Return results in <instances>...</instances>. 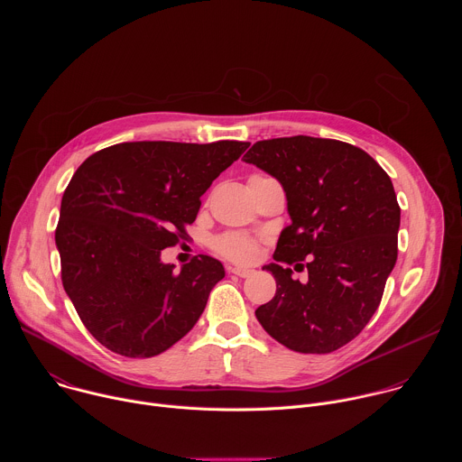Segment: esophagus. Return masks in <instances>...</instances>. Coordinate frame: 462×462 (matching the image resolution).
<instances>
[{
	"mask_svg": "<svg viewBox=\"0 0 462 462\" xmlns=\"http://www.w3.org/2000/svg\"><path fill=\"white\" fill-rule=\"evenodd\" d=\"M228 273H230V274H236V276H239V278H246L252 271H250V269H243V267H228Z\"/></svg>",
	"mask_w": 462,
	"mask_h": 462,
	"instance_id": "obj_1",
	"label": "esophagus"
}]
</instances>
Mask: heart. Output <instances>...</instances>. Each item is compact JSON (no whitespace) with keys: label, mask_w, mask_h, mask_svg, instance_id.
<instances>
[{"label":"heart","mask_w":462,"mask_h":462,"mask_svg":"<svg viewBox=\"0 0 462 462\" xmlns=\"http://www.w3.org/2000/svg\"><path fill=\"white\" fill-rule=\"evenodd\" d=\"M217 248H219V252H223L225 255H228L236 261L252 259L254 250H255L254 243L248 237L237 236V234H228V236L221 237L219 243H217Z\"/></svg>","instance_id":"1"}]
</instances>
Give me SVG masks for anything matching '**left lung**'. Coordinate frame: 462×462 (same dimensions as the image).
<instances>
[{
	"label": "left lung",
	"mask_w": 462,
	"mask_h": 462,
	"mask_svg": "<svg viewBox=\"0 0 462 462\" xmlns=\"http://www.w3.org/2000/svg\"><path fill=\"white\" fill-rule=\"evenodd\" d=\"M245 162L280 180L291 225L263 269L276 296L255 309L263 328L298 353H333L360 335L397 263L401 207L389 175L364 150L316 137L255 143ZM307 260L310 280L286 265ZM302 267V266H301Z\"/></svg>",
	"instance_id": "left-lung-1"
}]
</instances>
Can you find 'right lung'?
<instances>
[{
	"label": "right lung",
	"mask_w": 462,
	"mask_h": 462,
	"mask_svg": "<svg viewBox=\"0 0 462 462\" xmlns=\"http://www.w3.org/2000/svg\"><path fill=\"white\" fill-rule=\"evenodd\" d=\"M250 143H124L91 155L65 188L56 226L61 283L109 351L150 358L203 314L223 263L201 255L175 273L161 250L186 237L201 195Z\"/></svg>",
	"instance_id": "obj_1"
}]
</instances>
